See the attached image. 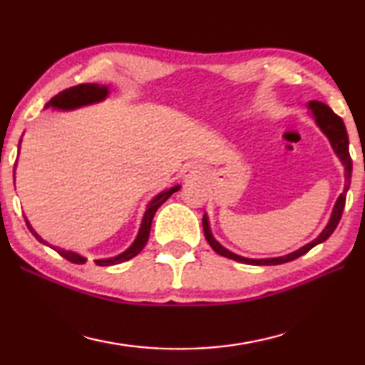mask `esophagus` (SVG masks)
Wrapping results in <instances>:
<instances>
[{
  "mask_svg": "<svg viewBox=\"0 0 365 365\" xmlns=\"http://www.w3.org/2000/svg\"><path fill=\"white\" fill-rule=\"evenodd\" d=\"M184 176H186L187 179H199L200 176V171L195 168V166H189V168L184 171Z\"/></svg>",
  "mask_w": 365,
  "mask_h": 365,
  "instance_id": "obj_1",
  "label": "esophagus"
}]
</instances>
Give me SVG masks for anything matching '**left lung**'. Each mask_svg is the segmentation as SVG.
I'll use <instances>...</instances> for the list:
<instances>
[{"label":"left lung","mask_w":365,"mask_h":365,"mask_svg":"<svg viewBox=\"0 0 365 365\" xmlns=\"http://www.w3.org/2000/svg\"><path fill=\"white\" fill-rule=\"evenodd\" d=\"M309 108L314 113V118H316V123L321 126V130L324 131L325 136L329 138L331 147H334V150L338 157H340L341 163L344 165V190L343 194L338 197V200L335 203V208H334V213H331V218L329 221L327 227L324 229L322 234L319 235L316 240L309 242L308 245H304L299 248V250L293 252L290 255H287V257H280V258H267V259H250V258H244V257H239V255H234L229 250H226L225 247H221L218 242L213 239L212 232H210V227H208V220L207 216H203V232H205V239L210 244V247L213 248V250L221 255V257L229 258V259H234V261H239V263H245V264H255V266H274V264H284V263H289V261H293L302 257V255L308 253L312 247H316L317 244H321V242L327 240L334 231L338 226V222L341 220V215H343V210H344V203H346V192L349 189V184H351V171H353V160H351L349 155V140H348V134H346V128H344L343 120L338 117L336 113H334V110L329 106H325L324 102H319V101H311L309 102Z\"/></svg>","instance_id":"1"}]
</instances>
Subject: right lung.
<instances>
[{
  "mask_svg": "<svg viewBox=\"0 0 365 365\" xmlns=\"http://www.w3.org/2000/svg\"><path fill=\"white\" fill-rule=\"evenodd\" d=\"M107 88L106 86H101V85H96V83H86V85H78V86H73V88H68L66 91L59 93L57 96H54L53 99H51L48 104V107H56V108H63V110H68V108H75V107H81V106H86V104H93V102H98L102 101L107 96ZM176 190H179V186L176 187H171L168 190H165V192L158 194L155 199L150 202V205L147 207L145 213H144V218L143 222H140V229H139V234L136 240H134V244L128 248L125 253L118 255V257L115 258H108V259H98L94 261L98 266H112V264H118V263H123V261L131 259L133 257H136V255L143 250L145 247L147 240H149V234H150V226H152V220H153V215H155L157 210L163 205V203L170 199L171 194H175ZM27 222V226L30 229V232L35 235L36 240L43 242V244H46L40 235H38L31 226L29 225V221L25 220ZM57 253L61 255L62 258H66L70 263H75V264H83L85 263V258L80 257V255H76L73 252H66V250H57Z\"/></svg>",
  "mask_w": 365,
  "mask_h": 365,
  "instance_id": "add662e5",
  "label": "right lung"
}]
</instances>
